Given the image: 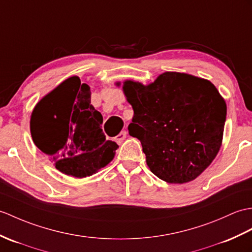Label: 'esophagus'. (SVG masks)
Segmentation results:
<instances>
[{
	"mask_svg": "<svg viewBox=\"0 0 252 252\" xmlns=\"http://www.w3.org/2000/svg\"><path fill=\"white\" fill-rule=\"evenodd\" d=\"M126 131H121L119 133V135L116 136V142L118 144H121L126 139Z\"/></svg>",
	"mask_w": 252,
	"mask_h": 252,
	"instance_id": "obj_1",
	"label": "esophagus"
}]
</instances>
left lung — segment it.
Segmentation results:
<instances>
[{
  "instance_id": "1",
  "label": "left lung",
  "mask_w": 252,
  "mask_h": 252,
  "mask_svg": "<svg viewBox=\"0 0 252 252\" xmlns=\"http://www.w3.org/2000/svg\"><path fill=\"white\" fill-rule=\"evenodd\" d=\"M122 90L134 110L128 133L140 140L157 177L186 184L212 164L222 144L226 104L209 80L165 72L146 86L126 80Z\"/></svg>"
}]
</instances>
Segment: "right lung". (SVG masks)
<instances>
[{
    "label": "right lung",
    "mask_w": 252,
    "mask_h": 252,
    "mask_svg": "<svg viewBox=\"0 0 252 252\" xmlns=\"http://www.w3.org/2000/svg\"><path fill=\"white\" fill-rule=\"evenodd\" d=\"M103 117L92 106L91 91L72 76L35 105L30 131L35 146L63 174L84 178L114 159L117 148L106 140Z\"/></svg>",
    "instance_id": "1"
}]
</instances>
